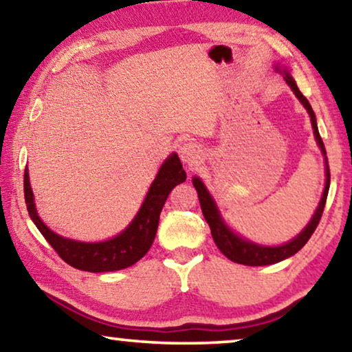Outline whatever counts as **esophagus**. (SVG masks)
Wrapping results in <instances>:
<instances>
[{"instance_id":"1","label":"esophagus","mask_w":352,"mask_h":352,"mask_svg":"<svg viewBox=\"0 0 352 352\" xmlns=\"http://www.w3.org/2000/svg\"><path fill=\"white\" fill-rule=\"evenodd\" d=\"M178 155L183 162H186L188 166L197 164L202 158V150L201 146L194 142H183L180 146H178Z\"/></svg>"}]
</instances>
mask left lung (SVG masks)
<instances>
[{
  "label": "left lung",
  "mask_w": 352,
  "mask_h": 352,
  "mask_svg": "<svg viewBox=\"0 0 352 352\" xmlns=\"http://www.w3.org/2000/svg\"><path fill=\"white\" fill-rule=\"evenodd\" d=\"M285 78H286L287 85L292 88L294 93H296L298 101L305 106L308 113H310L314 138H316V140H318L319 148H321L324 156H326V146H324L321 135H319L318 124H316V115H314L310 102H308V99L303 96L300 90H298L296 80H294L289 74H286ZM192 185L197 191L204 218H206V221L208 223L210 230H212V237L214 240V243H217V246L219 248V251H221V253L226 256L228 259H230L232 262H237V264L253 265V267L254 265H269V264H275V262H280L283 259L289 258V256H292V254H296L297 251H300L303 246H305L308 240H310L313 232L318 228L319 221H321L324 207H326L329 186H330V170H329V162L326 158V188H324L322 199H321V202H319L318 210L314 212L311 221L308 223V226L303 229L296 239L291 240L289 243L281 245V246H261V245H256L253 242H248V240L239 237V235H235L232 230H229V228L224 224L221 217H219L218 208H217V206H214L212 196H210L208 191L206 190V186H204V183L199 180V178L194 177Z\"/></svg>",
  "instance_id": "1"
}]
</instances>
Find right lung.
Returning a JSON list of instances; mask_svg holds the SVG:
<instances>
[{
	"instance_id": "obj_1",
	"label": "right lung",
	"mask_w": 352,
	"mask_h": 352,
	"mask_svg": "<svg viewBox=\"0 0 352 352\" xmlns=\"http://www.w3.org/2000/svg\"><path fill=\"white\" fill-rule=\"evenodd\" d=\"M185 180L186 172L183 170L180 158L174 153L161 166L158 175L151 183L148 194H146L142 207L135 214L133 223L115 239L99 243H82L76 242V240L63 239L41 221L34 207L33 191L30 188L28 169H25L23 175V191L26 208H28L31 219L52 248L58 253L60 258L74 269L98 274V272L126 269V267H131L144 258L155 240L160 213L167 197L177 185H180Z\"/></svg>"
}]
</instances>
